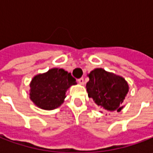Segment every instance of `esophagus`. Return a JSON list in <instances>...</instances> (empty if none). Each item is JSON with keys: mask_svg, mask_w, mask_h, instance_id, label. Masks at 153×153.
I'll use <instances>...</instances> for the list:
<instances>
[{"mask_svg": "<svg viewBox=\"0 0 153 153\" xmlns=\"http://www.w3.org/2000/svg\"><path fill=\"white\" fill-rule=\"evenodd\" d=\"M78 82H79L80 84H82V85L84 84V80H83V78H80V79H78Z\"/></svg>", "mask_w": 153, "mask_h": 153, "instance_id": "1", "label": "esophagus"}]
</instances>
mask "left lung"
Returning a JSON list of instances; mask_svg holds the SVG:
<instances>
[{
	"label": "left lung",
	"mask_w": 153,
	"mask_h": 153,
	"mask_svg": "<svg viewBox=\"0 0 153 153\" xmlns=\"http://www.w3.org/2000/svg\"><path fill=\"white\" fill-rule=\"evenodd\" d=\"M86 88L88 97L97 106L108 111H120L128 92V85L121 76L97 68L88 74Z\"/></svg>",
	"instance_id": "1"
}]
</instances>
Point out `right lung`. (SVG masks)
<instances>
[{
  "label": "right lung",
  "mask_w": 153,
  "mask_h": 153,
  "mask_svg": "<svg viewBox=\"0 0 153 153\" xmlns=\"http://www.w3.org/2000/svg\"><path fill=\"white\" fill-rule=\"evenodd\" d=\"M76 83V79L63 69H51L33 78L30 99L41 109H56L64 102L68 88Z\"/></svg>",
  "instance_id": "right-lung-1"
}]
</instances>
